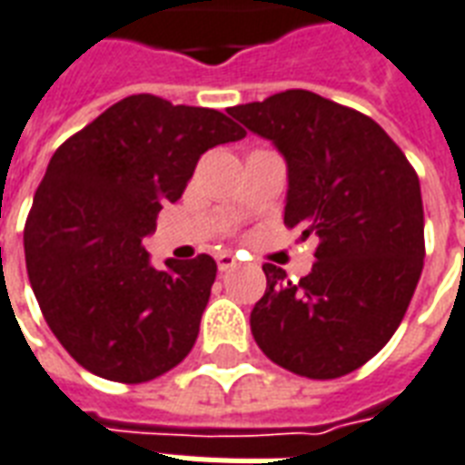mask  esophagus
I'll list each match as a JSON object with an SVG mask.
<instances>
[{
    "mask_svg": "<svg viewBox=\"0 0 465 465\" xmlns=\"http://www.w3.org/2000/svg\"><path fill=\"white\" fill-rule=\"evenodd\" d=\"M232 267H237V260L232 257V254H230V252L218 254V270L220 272H230Z\"/></svg>",
    "mask_w": 465,
    "mask_h": 465,
    "instance_id": "esophagus-1",
    "label": "esophagus"
}]
</instances>
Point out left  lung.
Listing matches in <instances>:
<instances>
[{
	"label": "left lung",
	"instance_id": "left-lung-1",
	"mask_svg": "<svg viewBox=\"0 0 465 465\" xmlns=\"http://www.w3.org/2000/svg\"><path fill=\"white\" fill-rule=\"evenodd\" d=\"M230 114L284 153V225L319 240L299 282L262 264L267 289L250 313L254 341L294 375L343 378L385 348L421 277L417 171L378 122L309 90L237 104Z\"/></svg>",
	"mask_w": 465,
	"mask_h": 465
}]
</instances>
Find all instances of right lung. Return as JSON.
<instances>
[{
    "mask_svg": "<svg viewBox=\"0 0 465 465\" xmlns=\"http://www.w3.org/2000/svg\"><path fill=\"white\" fill-rule=\"evenodd\" d=\"M245 134L218 110L129 95L55 149L24 228L26 272L48 328L93 375L139 385L191 352L218 264L153 270L142 242L201 153Z\"/></svg>",
    "mask_w": 465,
    "mask_h": 465,
    "instance_id": "1",
    "label": "right lung"
}]
</instances>
